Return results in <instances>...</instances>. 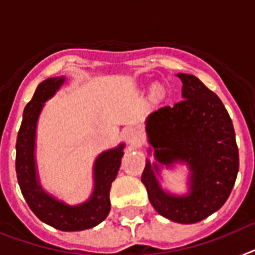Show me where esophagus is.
<instances>
[{
	"instance_id": "esophagus-1",
	"label": "esophagus",
	"mask_w": 255,
	"mask_h": 255,
	"mask_svg": "<svg viewBox=\"0 0 255 255\" xmlns=\"http://www.w3.org/2000/svg\"><path fill=\"white\" fill-rule=\"evenodd\" d=\"M124 135H125V139L130 143H136L139 140V134L135 129H126Z\"/></svg>"
}]
</instances>
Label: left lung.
Masks as SVG:
<instances>
[{"label": "left lung", "instance_id": "8db88e82", "mask_svg": "<svg viewBox=\"0 0 255 255\" xmlns=\"http://www.w3.org/2000/svg\"><path fill=\"white\" fill-rule=\"evenodd\" d=\"M177 77L184 100L151 113L146 131L157 163L168 168L174 163L188 164L189 193L164 191L156 177L160 167L148 160L142 182L161 216L193 224L218 211L228 199L239 172V148L232 120L216 94L194 75Z\"/></svg>", "mask_w": 255, "mask_h": 255}]
</instances>
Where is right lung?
<instances>
[{
	"label": "right lung",
	"mask_w": 255,
	"mask_h": 255,
	"mask_svg": "<svg viewBox=\"0 0 255 255\" xmlns=\"http://www.w3.org/2000/svg\"><path fill=\"white\" fill-rule=\"evenodd\" d=\"M65 78H48L37 86L31 102L23 111V120L16 138L15 169L22 194L29 208L48 226L73 232L98 226L111 210L109 190L121 165L125 144L104 151L96 157L94 165V191L88 201L70 206L48 194L41 188L35 160V139L37 120L47 102L64 85Z\"/></svg>",
	"instance_id": "add662e5"
}]
</instances>
